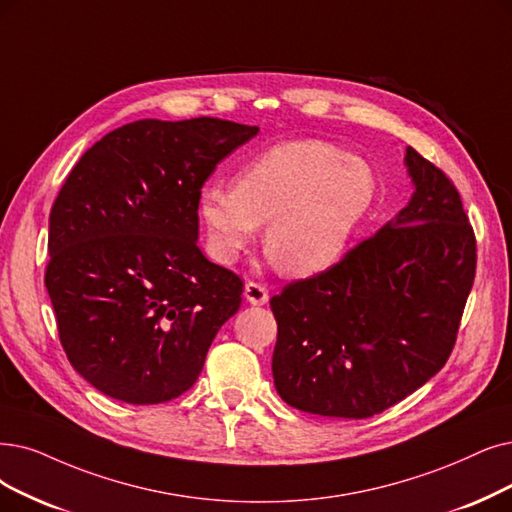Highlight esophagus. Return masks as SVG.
Returning a JSON list of instances; mask_svg holds the SVG:
<instances>
[{
    "label": "esophagus",
    "instance_id": "obj_1",
    "mask_svg": "<svg viewBox=\"0 0 512 512\" xmlns=\"http://www.w3.org/2000/svg\"><path fill=\"white\" fill-rule=\"evenodd\" d=\"M243 296H245V300H248L250 304H256V306H262V304L269 302L267 285L260 283V281H248V283H245Z\"/></svg>",
    "mask_w": 512,
    "mask_h": 512
}]
</instances>
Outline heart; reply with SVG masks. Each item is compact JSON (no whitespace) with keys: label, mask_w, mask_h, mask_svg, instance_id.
I'll list each match as a JSON object with an SVG mask.
<instances>
[{"label":"heart","mask_w":512,"mask_h":512,"mask_svg":"<svg viewBox=\"0 0 512 512\" xmlns=\"http://www.w3.org/2000/svg\"><path fill=\"white\" fill-rule=\"evenodd\" d=\"M376 197L365 161L321 140L281 142L245 166L235 185H208L199 218L214 260L231 264L269 224L264 248L290 275H315L349 250Z\"/></svg>","instance_id":"heart-1"}]
</instances>
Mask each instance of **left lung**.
<instances>
[{
    "mask_svg": "<svg viewBox=\"0 0 512 512\" xmlns=\"http://www.w3.org/2000/svg\"><path fill=\"white\" fill-rule=\"evenodd\" d=\"M416 193L334 267L271 298L273 378L296 410L372 418L431 380L454 351L477 239L441 168L407 147Z\"/></svg>",
    "mask_w": 512,
    "mask_h": 512,
    "instance_id": "obj_1",
    "label": "left lung"
}]
</instances>
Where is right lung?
<instances>
[{
  "label": "right lung",
  "instance_id": "1",
  "mask_svg": "<svg viewBox=\"0 0 512 512\" xmlns=\"http://www.w3.org/2000/svg\"><path fill=\"white\" fill-rule=\"evenodd\" d=\"M258 126L140 119L79 157L52 203L48 288L58 338L100 393L134 405L197 382L243 281L197 245L199 197L216 163Z\"/></svg>",
  "mask_w": 512,
  "mask_h": 512
}]
</instances>
